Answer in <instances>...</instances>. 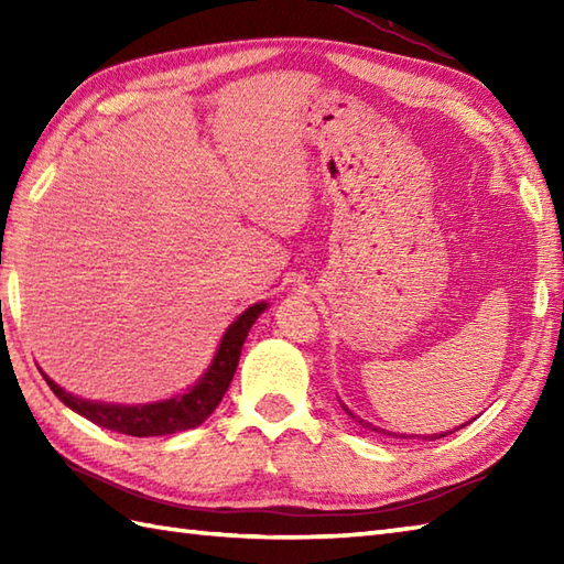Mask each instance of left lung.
<instances>
[{
  "label": "left lung",
  "instance_id": "8db88e82",
  "mask_svg": "<svg viewBox=\"0 0 564 564\" xmlns=\"http://www.w3.org/2000/svg\"><path fill=\"white\" fill-rule=\"evenodd\" d=\"M341 410L349 414L351 419H358V416H354V412L349 410V406H346L344 402H341ZM358 424H361L364 429H368V431H378V434H386V436H392V438H412V436H406V434H394V431H386V429H378V426H373L370 422H366V419H358ZM465 426V424H463ZM460 426V429H463ZM453 431H458V429H453ZM453 431H446V434H429V436H422L424 441H436V438H443V436H448V434H453ZM416 436V434H414Z\"/></svg>",
  "mask_w": 564,
  "mask_h": 564
}]
</instances>
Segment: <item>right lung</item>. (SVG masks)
<instances>
[{"label":"right lung","mask_w":564,"mask_h":564,"mask_svg":"<svg viewBox=\"0 0 564 564\" xmlns=\"http://www.w3.org/2000/svg\"><path fill=\"white\" fill-rule=\"evenodd\" d=\"M267 307L269 303H254L251 307H247L245 313L225 329L223 339L218 344V351H215L206 373H203L188 390L160 402L116 404V402L84 400L59 388L55 380H51L43 373V370L41 373L47 386H51V390L57 394V400L67 404L72 412L89 419L91 424L116 431V434L138 436V438L176 434V431L194 429L206 422V419L215 412V406L220 404L223 394L232 382L247 334Z\"/></svg>","instance_id":"add662e5"}]
</instances>
